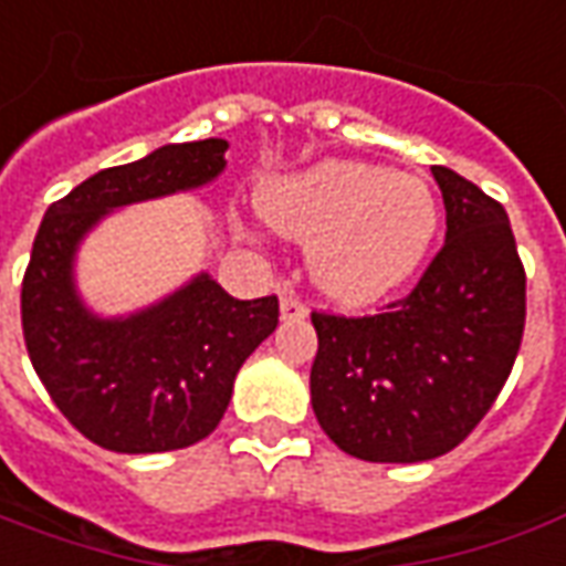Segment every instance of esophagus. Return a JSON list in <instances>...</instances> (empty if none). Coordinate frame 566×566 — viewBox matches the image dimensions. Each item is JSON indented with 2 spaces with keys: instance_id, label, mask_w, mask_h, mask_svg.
Wrapping results in <instances>:
<instances>
[{
  "instance_id": "esophagus-1",
  "label": "esophagus",
  "mask_w": 566,
  "mask_h": 566,
  "mask_svg": "<svg viewBox=\"0 0 566 566\" xmlns=\"http://www.w3.org/2000/svg\"><path fill=\"white\" fill-rule=\"evenodd\" d=\"M304 316H307V307H304L292 292H283V295H280V319L290 323V319H304Z\"/></svg>"
}]
</instances>
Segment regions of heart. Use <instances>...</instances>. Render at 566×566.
Wrapping results in <instances>:
<instances>
[{"label":"heart","mask_w":566,"mask_h":566,"mask_svg":"<svg viewBox=\"0 0 566 566\" xmlns=\"http://www.w3.org/2000/svg\"><path fill=\"white\" fill-rule=\"evenodd\" d=\"M264 222L311 247L314 286L344 307L378 302L418 271L439 231V203L420 176L368 161H319L259 195Z\"/></svg>","instance_id":"heart-1"}]
</instances>
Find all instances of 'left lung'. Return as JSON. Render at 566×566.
I'll return each instance as SVG.
<instances>
[{"label":"left lung","mask_w":566,"mask_h":566,"mask_svg":"<svg viewBox=\"0 0 566 566\" xmlns=\"http://www.w3.org/2000/svg\"><path fill=\"white\" fill-rule=\"evenodd\" d=\"M448 231L415 292L387 314H314L311 405L344 454L418 463L448 454L503 390L524 332V268L506 210L432 167Z\"/></svg>","instance_id":"obj_1"}]
</instances>
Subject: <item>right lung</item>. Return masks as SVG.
Wrapping results in <instances>:
<instances>
[{"instance_id":"obj_1","label":"right lung","mask_w":566,"mask_h":566,"mask_svg":"<svg viewBox=\"0 0 566 566\" xmlns=\"http://www.w3.org/2000/svg\"><path fill=\"white\" fill-rule=\"evenodd\" d=\"M228 139L170 143L99 170L51 203L20 292L35 375L78 432L106 451L158 454L207 439L234 378L276 328V298H231L207 271L130 314H97L78 290V250L115 210L195 191L226 174Z\"/></svg>"}]
</instances>
